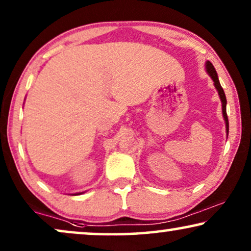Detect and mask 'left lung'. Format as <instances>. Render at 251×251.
Here are the masks:
<instances>
[{
  "instance_id": "8db88e82",
  "label": "left lung",
  "mask_w": 251,
  "mask_h": 251,
  "mask_svg": "<svg viewBox=\"0 0 251 251\" xmlns=\"http://www.w3.org/2000/svg\"><path fill=\"white\" fill-rule=\"evenodd\" d=\"M205 71H207V73L209 76L211 77V80L214 81V85L216 88V90L218 91V95H219V98H221V101H222V112H223V118H224V121H225V126H226V133H227L228 136V119H227V114H226V97H225V92L223 90L221 83H219V80H218V75H217V72H216L214 65H212L210 61L207 60L205 61Z\"/></svg>"
}]
</instances>
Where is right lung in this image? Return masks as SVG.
Listing matches in <instances>:
<instances>
[{
	"label": "right lung",
	"mask_w": 251,
	"mask_h": 251,
	"mask_svg": "<svg viewBox=\"0 0 251 251\" xmlns=\"http://www.w3.org/2000/svg\"><path fill=\"white\" fill-rule=\"evenodd\" d=\"M82 193H84V192H80V193H75V194H73V195H76V194L78 195V194H82Z\"/></svg>",
	"instance_id": "add662e5"
}]
</instances>
